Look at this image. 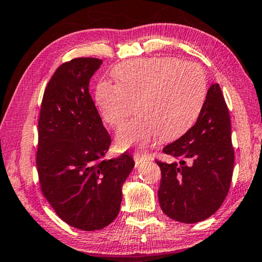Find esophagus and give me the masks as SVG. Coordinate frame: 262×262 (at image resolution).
<instances>
[{"instance_id":"1","label":"esophagus","mask_w":262,"mask_h":262,"mask_svg":"<svg viewBox=\"0 0 262 262\" xmlns=\"http://www.w3.org/2000/svg\"><path fill=\"white\" fill-rule=\"evenodd\" d=\"M134 159H135L136 164H137V165H140V164H142V163H144L145 161H147V158H146V157H144V156H139V155H135V156H134Z\"/></svg>"}]
</instances>
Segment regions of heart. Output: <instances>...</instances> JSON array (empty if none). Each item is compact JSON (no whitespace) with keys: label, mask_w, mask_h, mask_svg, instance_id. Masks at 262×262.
Segmentation results:
<instances>
[{"label":"heart","mask_w":262,"mask_h":262,"mask_svg":"<svg viewBox=\"0 0 262 262\" xmlns=\"http://www.w3.org/2000/svg\"><path fill=\"white\" fill-rule=\"evenodd\" d=\"M118 84L97 85L96 104L104 122L118 127L135 111L139 116L120 128V149L146 150L163 137L177 138L196 122L207 94L202 67L171 56L135 59L113 68Z\"/></svg>","instance_id":"1"}]
</instances>
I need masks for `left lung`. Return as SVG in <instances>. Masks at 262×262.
<instances>
[{
	"label": "left lung",
	"mask_w": 262,
	"mask_h": 262,
	"mask_svg": "<svg viewBox=\"0 0 262 262\" xmlns=\"http://www.w3.org/2000/svg\"><path fill=\"white\" fill-rule=\"evenodd\" d=\"M163 152L176 159L157 162L163 213L182 223L210 217L228 194L234 166L229 112L219 84L208 90L194 126Z\"/></svg>",
	"instance_id": "8db88e82"
}]
</instances>
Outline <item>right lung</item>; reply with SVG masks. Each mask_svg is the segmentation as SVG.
<instances>
[{
	"instance_id": "right-lung-1",
	"label": "right lung",
	"mask_w": 262,
	"mask_h": 262,
	"mask_svg": "<svg viewBox=\"0 0 262 262\" xmlns=\"http://www.w3.org/2000/svg\"><path fill=\"white\" fill-rule=\"evenodd\" d=\"M103 60L78 58L60 66L45 90L36 166L45 197L74 228L99 230L119 214L130 154L105 159L111 137L91 97L90 79Z\"/></svg>"
}]
</instances>
